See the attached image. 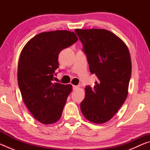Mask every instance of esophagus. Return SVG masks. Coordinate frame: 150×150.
Returning a JSON list of instances; mask_svg holds the SVG:
<instances>
[{"label":"esophagus","instance_id":"obj_1","mask_svg":"<svg viewBox=\"0 0 150 150\" xmlns=\"http://www.w3.org/2000/svg\"><path fill=\"white\" fill-rule=\"evenodd\" d=\"M79 88V86L73 85V90H76V89H77V88Z\"/></svg>","mask_w":150,"mask_h":150}]
</instances>
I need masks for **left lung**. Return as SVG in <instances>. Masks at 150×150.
<instances>
[{
	"label": "left lung",
	"mask_w": 150,
	"mask_h": 150,
	"mask_svg": "<svg viewBox=\"0 0 150 150\" xmlns=\"http://www.w3.org/2000/svg\"><path fill=\"white\" fill-rule=\"evenodd\" d=\"M82 42L95 85L85 87L81 110L88 121L105 123L116 115L128 96L132 63L125 43L105 29H75Z\"/></svg>",
	"instance_id": "8db88e82"
}]
</instances>
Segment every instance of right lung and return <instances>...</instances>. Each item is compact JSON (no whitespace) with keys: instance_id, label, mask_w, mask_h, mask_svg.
Returning a JSON list of instances; mask_svg holds the SVG:
<instances>
[{"instance_id":"add662e5","label":"right lung","mask_w":150,"mask_h":150,"mask_svg":"<svg viewBox=\"0 0 150 150\" xmlns=\"http://www.w3.org/2000/svg\"><path fill=\"white\" fill-rule=\"evenodd\" d=\"M78 40L74 32H42L24 45L18 65V83L22 100L38 121L51 124L59 120L71 85L52 83L59 67L61 51Z\"/></svg>"}]
</instances>
